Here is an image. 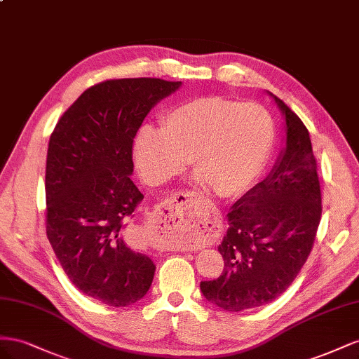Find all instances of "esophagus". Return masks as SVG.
Segmentation results:
<instances>
[{"instance_id":"esophagus-1","label":"esophagus","mask_w":359,"mask_h":359,"mask_svg":"<svg viewBox=\"0 0 359 359\" xmlns=\"http://www.w3.org/2000/svg\"><path fill=\"white\" fill-rule=\"evenodd\" d=\"M201 208L192 192L182 191L163 200L150 221V234L155 238H171L196 227L201 219Z\"/></svg>"}]
</instances>
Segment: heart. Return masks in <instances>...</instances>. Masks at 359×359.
<instances>
[{
	"mask_svg": "<svg viewBox=\"0 0 359 359\" xmlns=\"http://www.w3.org/2000/svg\"><path fill=\"white\" fill-rule=\"evenodd\" d=\"M162 128L142 126L134 144L149 185L165 183L192 161L198 183L218 197H238L257 179L273 141V121L257 104L221 96L196 97L171 108Z\"/></svg>",
	"mask_w": 359,
	"mask_h": 359,
	"instance_id": "obj_1",
	"label": "heart"
}]
</instances>
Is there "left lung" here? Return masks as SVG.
Segmentation results:
<instances>
[{
  "label": "left lung",
  "instance_id": "left-lung-1",
  "mask_svg": "<svg viewBox=\"0 0 359 359\" xmlns=\"http://www.w3.org/2000/svg\"><path fill=\"white\" fill-rule=\"evenodd\" d=\"M269 95L285 118V149L269 176L234 203L218 247L224 271L200 284L204 298L227 311L266 305L287 290L309 259L322 217L309 129Z\"/></svg>",
  "mask_w": 359,
  "mask_h": 359
}]
</instances>
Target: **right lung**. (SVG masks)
<instances>
[{
  "label": "right lung",
  "mask_w": 359,
  "mask_h": 359,
  "mask_svg": "<svg viewBox=\"0 0 359 359\" xmlns=\"http://www.w3.org/2000/svg\"><path fill=\"white\" fill-rule=\"evenodd\" d=\"M182 86L159 78L108 79L87 88L49 138L46 234L65 273L90 298L128 306L144 296L155 264L137 251L129 219L144 196L130 180L142 120Z\"/></svg>",
  "instance_id": "right-lung-1"
}]
</instances>
